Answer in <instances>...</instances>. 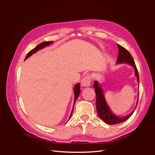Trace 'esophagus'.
<instances>
[{
    "mask_svg": "<svg viewBox=\"0 0 155 155\" xmlns=\"http://www.w3.org/2000/svg\"><path fill=\"white\" fill-rule=\"evenodd\" d=\"M91 82V77L89 76H86L82 79L81 82V86L82 87H88L90 85Z\"/></svg>",
    "mask_w": 155,
    "mask_h": 155,
    "instance_id": "obj_1",
    "label": "esophagus"
}]
</instances>
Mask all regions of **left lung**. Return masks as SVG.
<instances>
[{
	"instance_id": "1",
	"label": "left lung",
	"mask_w": 155,
	"mask_h": 155,
	"mask_svg": "<svg viewBox=\"0 0 155 155\" xmlns=\"http://www.w3.org/2000/svg\"><path fill=\"white\" fill-rule=\"evenodd\" d=\"M118 47L119 50L118 52V59H117L116 63H128L131 66L133 67L135 70V76L137 78V80L139 82V76H138V72L136 67V64L134 63V61L132 57V55L129 51L127 50L123 46H121L120 45H118ZM94 87L95 89V92L96 95V109L98 116L100 117L101 120H104L105 122L107 124L112 125V124H120L121 122H124V121L128 120L130 117L132 116L133 112L134 111V109L131 113L125 116L122 117H119L117 116L115 114L112 113V112L110 110V108L107 104V102L105 101L104 94V91H103V89L101 87L100 84L98 83L97 81H95L94 83ZM139 95V94H138ZM138 104V101H137ZM136 106V107H137Z\"/></svg>"
}]
</instances>
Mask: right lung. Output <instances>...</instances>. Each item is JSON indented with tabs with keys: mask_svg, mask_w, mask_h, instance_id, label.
Returning <instances> with one entry per match:
<instances>
[{
	"mask_svg": "<svg viewBox=\"0 0 155 155\" xmlns=\"http://www.w3.org/2000/svg\"><path fill=\"white\" fill-rule=\"evenodd\" d=\"M53 43V41H46V42H44V43H42L38 45H37V46H36L35 48H34V49H32L30 51H29V52L28 53V54L26 55L25 60H26V59L30 57V56H31L32 54H35V52H37V51H38V50H41L42 48H45V46H48V45H50L51 43ZM74 91V103L73 109H72V112H71V114H70V116L69 119L70 118V117H71V116H72V112H73V110H74V107L75 103H76V100L78 99V96H79V94H80V92H81V91H80V84L78 83L77 85H75Z\"/></svg>",
	"mask_w": 155,
	"mask_h": 155,
	"instance_id": "obj_1",
	"label": "right lung"
}]
</instances>
